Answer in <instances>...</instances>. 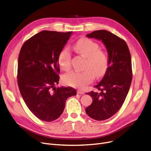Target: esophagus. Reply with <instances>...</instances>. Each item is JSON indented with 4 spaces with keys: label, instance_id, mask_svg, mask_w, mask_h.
<instances>
[{
    "label": "esophagus",
    "instance_id": "obj_1",
    "mask_svg": "<svg viewBox=\"0 0 151 151\" xmlns=\"http://www.w3.org/2000/svg\"><path fill=\"white\" fill-rule=\"evenodd\" d=\"M77 93L78 94H84V92L81 90H78L77 91Z\"/></svg>",
    "mask_w": 151,
    "mask_h": 151
}]
</instances>
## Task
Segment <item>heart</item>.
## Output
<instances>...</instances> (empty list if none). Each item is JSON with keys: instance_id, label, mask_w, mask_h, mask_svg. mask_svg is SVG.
<instances>
[{"instance_id": "heart-1", "label": "heart", "mask_w": 151, "mask_h": 151, "mask_svg": "<svg viewBox=\"0 0 151 151\" xmlns=\"http://www.w3.org/2000/svg\"><path fill=\"white\" fill-rule=\"evenodd\" d=\"M76 52L86 58L84 70L81 71H71L63 76V81L70 86L84 88L96 78L105 75L109 67L108 54L99 48V44L87 38L80 39L72 46ZM71 53L68 47L62 49L58 58L60 67L67 71L71 67Z\"/></svg>"}]
</instances>
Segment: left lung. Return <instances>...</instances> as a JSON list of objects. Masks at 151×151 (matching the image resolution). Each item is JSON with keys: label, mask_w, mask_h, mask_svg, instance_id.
Returning <instances> with one entry per match:
<instances>
[{"label": "left lung", "mask_w": 151, "mask_h": 151, "mask_svg": "<svg viewBox=\"0 0 151 151\" xmlns=\"http://www.w3.org/2000/svg\"><path fill=\"white\" fill-rule=\"evenodd\" d=\"M89 38L101 40L106 47L109 67L101 81L95 88L100 92L86 93L92 98L86 113L96 121H104L115 114L122 107L132 80L131 55L123 39L105 30L92 32Z\"/></svg>", "instance_id": "left-lung-1"}]
</instances>
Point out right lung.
Here are the masks:
<instances>
[{"mask_svg": "<svg viewBox=\"0 0 151 151\" xmlns=\"http://www.w3.org/2000/svg\"><path fill=\"white\" fill-rule=\"evenodd\" d=\"M71 32L43 30L22 45L18 61V84L21 96L39 119L52 122L60 116L65 101L76 96L72 88H55L59 81L58 58Z\"/></svg>", "mask_w": 151, "mask_h": 151, "instance_id": "obj_1", "label": "right lung"}]
</instances>
